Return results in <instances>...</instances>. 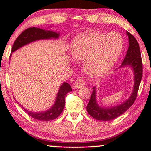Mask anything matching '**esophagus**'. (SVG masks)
Instances as JSON below:
<instances>
[{
  "label": "esophagus",
  "instance_id": "obj_1",
  "mask_svg": "<svg viewBox=\"0 0 151 151\" xmlns=\"http://www.w3.org/2000/svg\"><path fill=\"white\" fill-rule=\"evenodd\" d=\"M85 85V82H84V79H78L77 80H76L74 84V86L75 89H80V88L83 87Z\"/></svg>",
  "mask_w": 151,
  "mask_h": 151
}]
</instances>
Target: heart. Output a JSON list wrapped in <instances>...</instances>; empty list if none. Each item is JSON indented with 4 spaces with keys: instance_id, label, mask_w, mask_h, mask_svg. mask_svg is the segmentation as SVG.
<instances>
[{
    "instance_id": "heart-1",
    "label": "heart",
    "mask_w": 151,
    "mask_h": 151,
    "mask_svg": "<svg viewBox=\"0 0 151 151\" xmlns=\"http://www.w3.org/2000/svg\"><path fill=\"white\" fill-rule=\"evenodd\" d=\"M122 47V37L118 32H84L74 37L71 52L75 60L86 61L85 70L89 75L98 77L113 67Z\"/></svg>"
}]
</instances>
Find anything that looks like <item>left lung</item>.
<instances>
[{
	"label": "left lung",
	"mask_w": 151,
	"mask_h": 151,
	"mask_svg": "<svg viewBox=\"0 0 151 151\" xmlns=\"http://www.w3.org/2000/svg\"><path fill=\"white\" fill-rule=\"evenodd\" d=\"M126 35L129 37V46L124 61L119 68L124 67H130L133 72L134 84L131 96L128 99L119 105L114 106L103 107L99 106L96 100V88L93 87V91L91 95L89 102L86 106V111L91 116L98 121H111L120 116L129 109L134 103L137 96L138 88L143 74V65H142L141 55L140 47L136 39L128 31Z\"/></svg>",
	"instance_id": "obj_1"
}]
</instances>
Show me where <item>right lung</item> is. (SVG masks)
<instances>
[{"label": "right lung", "instance_id": "1", "mask_svg": "<svg viewBox=\"0 0 151 151\" xmlns=\"http://www.w3.org/2000/svg\"><path fill=\"white\" fill-rule=\"evenodd\" d=\"M60 37V33L52 30H43L38 27H30L27 30H24L20 35L15 40L11 52H14L17 50L20 49L22 47L33 42L35 41L40 40H50L58 39ZM72 91V87L68 83L63 82L57 94L56 99L55 103L49 109L40 112H34L27 110L24 108V111L28 114L30 116L37 119L38 121H52L58 118L61 114L65 105V96L68 92ZM21 106V105H20Z\"/></svg>", "mask_w": 151, "mask_h": 151}]
</instances>
